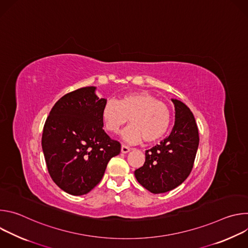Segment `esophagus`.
Masks as SVG:
<instances>
[{"label": "esophagus", "instance_id": "obj_1", "mask_svg": "<svg viewBox=\"0 0 248 248\" xmlns=\"http://www.w3.org/2000/svg\"><path fill=\"white\" fill-rule=\"evenodd\" d=\"M121 151H122V153L125 154V153H128V152L130 151V148H129L128 146H126V145H122V149H121Z\"/></svg>", "mask_w": 248, "mask_h": 248}]
</instances>
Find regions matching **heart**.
<instances>
[{
  "label": "heart",
  "mask_w": 248,
  "mask_h": 248,
  "mask_svg": "<svg viewBox=\"0 0 248 248\" xmlns=\"http://www.w3.org/2000/svg\"><path fill=\"white\" fill-rule=\"evenodd\" d=\"M102 121L110 132H118L129 121L131 124L122 131L127 143H138L144 138L151 143L167 132L170 115L168 106L146 91L130 92L118 101L108 100L103 106Z\"/></svg>",
  "instance_id": "1"
}]
</instances>
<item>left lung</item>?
I'll list each match as a JSON object with an SVG mask.
<instances>
[{
    "mask_svg": "<svg viewBox=\"0 0 248 248\" xmlns=\"http://www.w3.org/2000/svg\"><path fill=\"white\" fill-rule=\"evenodd\" d=\"M174 105V124L160 144L145 151L144 165L135 170L137 182L152 193H164L182 185L189 175L199 144V134L190 109L182 101Z\"/></svg>",
    "mask_w": 248,
    "mask_h": 248,
    "instance_id": "left-lung-1",
    "label": "left lung"
}]
</instances>
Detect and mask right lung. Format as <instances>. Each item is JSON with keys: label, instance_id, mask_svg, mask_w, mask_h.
I'll return each instance as SVG.
<instances>
[{"label": "right lung", "instance_id": "right-lung-1", "mask_svg": "<svg viewBox=\"0 0 248 248\" xmlns=\"http://www.w3.org/2000/svg\"><path fill=\"white\" fill-rule=\"evenodd\" d=\"M95 86L62 96L52 108L42 134V149L54 183L72 195L91 191L102 180L121 144L103 129L102 109Z\"/></svg>", "mask_w": 248, "mask_h": 248}]
</instances>
